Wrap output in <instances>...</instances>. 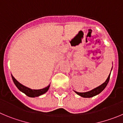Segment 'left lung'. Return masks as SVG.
I'll return each instance as SVG.
<instances>
[{
    "instance_id": "left-lung-1",
    "label": "left lung",
    "mask_w": 123,
    "mask_h": 123,
    "mask_svg": "<svg viewBox=\"0 0 123 123\" xmlns=\"http://www.w3.org/2000/svg\"><path fill=\"white\" fill-rule=\"evenodd\" d=\"M110 77V75H108V78H107V79L106 80V81L104 83L102 84L100 86H98V87H97V88L93 89L92 90L90 91L86 92H76V91L75 92L77 94L79 95V96H81V97H86V98H88V97H93V96H96V95L99 94V93H100V92H101L105 88L107 84H108V81H109Z\"/></svg>"
}]
</instances>
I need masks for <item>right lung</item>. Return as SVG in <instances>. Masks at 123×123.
<instances>
[{
  "instance_id": "obj_1",
  "label": "right lung",
  "mask_w": 123,
  "mask_h": 123,
  "mask_svg": "<svg viewBox=\"0 0 123 123\" xmlns=\"http://www.w3.org/2000/svg\"><path fill=\"white\" fill-rule=\"evenodd\" d=\"M12 79H13V82L15 83V85H16V86L18 88V89L19 91H21V92H24L26 95H27V96L31 97H38V96H40V95H42L43 94H45L46 92L48 91V89L49 88V85H48L47 87L43 88V89H31L30 88H27L24 86V85H21L20 83H19L16 79H15L14 77H13V75H12Z\"/></svg>"
}]
</instances>
